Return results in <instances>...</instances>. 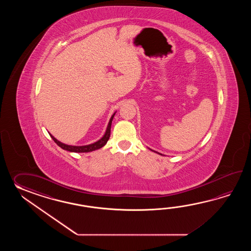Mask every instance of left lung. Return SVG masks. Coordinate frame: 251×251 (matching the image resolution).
Masks as SVG:
<instances>
[{
  "label": "left lung",
  "instance_id": "1",
  "mask_svg": "<svg viewBox=\"0 0 251 251\" xmlns=\"http://www.w3.org/2000/svg\"><path fill=\"white\" fill-rule=\"evenodd\" d=\"M155 152H157V151H155Z\"/></svg>",
  "mask_w": 251,
  "mask_h": 251
}]
</instances>
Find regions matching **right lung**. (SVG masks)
Listing matches in <instances>:
<instances>
[{
	"label": "right lung",
	"mask_w": 251,
	"mask_h": 251,
	"mask_svg": "<svg viewBox=\"0 0 251 251\" xmlns=\"http://www.w3.org/2000/svg\"><path fill=\"white\" fill-rule=\"evenodd\" d=\"M115 116V113L113 114L112 117L109 120V123L107 126V130H106V133L103 135L100 140H99L96 143L94 144H89V145H84V146H74V145H67V144H63L61 142H59L58 140L53 137L52 134H50V136L52 137L54 143L57 144L58 146H60L62 149L66 150L68 151H73V152H89V151H95V150L100 149L103 147L105 144H107L109 136H110V129H111V123H112L113 118Z\"/></svg>",
	"instance_id": "obj_1"
}]
</instances>
